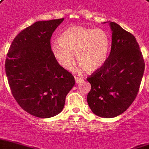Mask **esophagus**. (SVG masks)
<instances>
[{"instance_id":"obj_1","label":"esophagus","mask_w":149,"mask_h":149,"mask_svg":"<svg viewBox=\"0 0 149 149\" xmlns=\"http://www.w3.org/2000/svg\"><path fill=\"white\" fill-rule=\"evenodd\" d=\"M83 80H84L83 78H79V77H76V78H75V81H76L77 84H79V83L82 82Z\"/></svg>"}]
</instances>
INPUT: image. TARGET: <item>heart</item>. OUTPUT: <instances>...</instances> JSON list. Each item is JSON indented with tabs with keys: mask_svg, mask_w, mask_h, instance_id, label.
I'll return each instance as SVG.
<instances>
[{
	"mask_svg": "<svg viewBox=\"0 0 149 149\" xmlns=\"http://www.w3.org/2000/svg\"><path fill=\"white\" fill-rule=\"evenodd\" d=\"M109 47L110 39L106 32L80 26L65 29L60 35L59 41L51 44L52 54L62 68L70 70L75 54L79 68L90 73L104 65Z\"/></svg>",
	"mask_w": 149,
	"mask_h": 149,
	"instance_id": "obj_1",
	"label": "heart"
}]
</instances>
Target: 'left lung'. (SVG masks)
Listing matches in <instances>:
<instances>
[{"mask_svg":"<svg viewBox=\"0 0 149 149\" xmlns=\"http://www.w3.org/2000/svg\"><path fill=\"white\" fill-rule=\"evenodd\" d=\"M112 47L104 65L87 78L91 90L87 97L95 115L113 118L127 109L138 95L145 62L135 37L116 22H109Z\"/></svg>","mask_w":149,"mask_h":149,"instance_id":"1","label":"left lung"}]
</instances>
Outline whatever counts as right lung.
Wrapping results in <instances>:
<instances>
[{
	"mask_svg": "<svg viewBox=\"0 0 149 149\" xmlns=\"http://www.w3.org/2000/svg\"><path fill=\"white\" fill-rule=\"evenodd\" d=\"M64 19L34 22L15 37L5 61V72L15 99L39 118L62 112L74 77L60 65L51 51V37Z\"/></svg>",
	"mask_w": 149,
	"mask_h": 149,
	"instance_id": "1",
	"label": "right lung"
}]
</instances>
